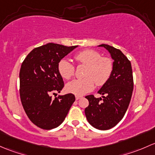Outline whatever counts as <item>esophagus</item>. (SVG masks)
Masks as SVG:
<instances>
[{
    "label": "esophagus",
    "mask_w": 155,
    "mask_h": 155,
    "mask_svg": "<svg viewBox=\"0 0 155 155\" xmlns=\"http://www.w3.org/2000/svg\"><path fill=\"white\" fill-rule=\"evenodd\" d=\"M82 98V96H81V95H76L75 96L76 100H79L80 98Z\"/></svg>",
    "instance_id": "34e87169"
}]
</instances>
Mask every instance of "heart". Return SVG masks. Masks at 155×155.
<instances>
[{"label":"heart","instance_id":"heart-1","mask_svg":"<svg viewBox=\"0 0 155 155\" xmlns=\"http://www.w3.org/2000/svg\"><path fill=\"white\" fill-rule=\"evenodd\" d=\"M74 59L83 65L87 66L85 78L76 79L66 85V89L70 93L76 95H84L90 92L97 85L101 86L108 81L112 74L113 61L109 57H101L96 51L87 49L74 56ZM58 71L60 75L68 80L74 74V67L67 60H61L58 63Z\"/></svg>","mask_w":155,"mask_h":155}]
</instances>
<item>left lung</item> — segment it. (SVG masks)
I'll use <instances>...</instances> for the list:
<instances>
[{
    "instance_id": "1",
    "label": "left lung",
    "mask_w": 155,
    "mask_h": 155,
    "mask_svg": "<svg viewBox=\"0 0 155 155\" xmlns=\"http://www.w3.org/2000/svg\"><path fill=\"white\" fill-rule=\"evenodd\" d=\"M113 60L112 74L98 90L101 98L90 95L86 96L89 106L85 115L92 127L98 130H109L122 120L130 104L134 89L133 73L130 62L119 49L102 44Z\"/></svg>"
}]
</instances>
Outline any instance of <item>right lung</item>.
<instances>
[{"instance_id":"add662e5","label":"right lung","mask_w":155,"mask_h":155,"mask_svg":"<svg viewBox=\"0 0 155 155\" xmlns=\"http://www.w3.org/2000/svg\"><path fill=\"white\" fill-rule=\"evenodd\" d=\"M77 47L48 43L33 49L22 63L19 73L21 101L30 120L40 128L50 130L61 125L75 101L71 93L54 99L51 94L60 92L64 87L59 62Z\"/></svg>"}]
</instances>
